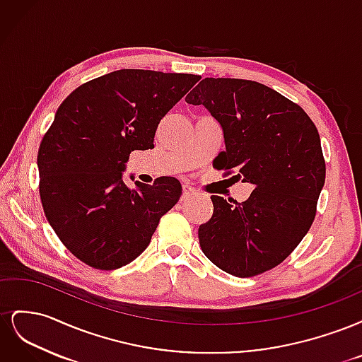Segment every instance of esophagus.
<instances>
[{"label": "esophagus", "mask_w": 362, "mask_h": 362, "mask_svg": "<svg viewBox=\"0 0 362 362\" xmlns=\"http://www.w3.org/2000/svg\"><path fill=\"white\" fill-rule=\"evenodd\" d=\"M194 193H196V190H194V187H193L192 184H189V182H184V184H182V196H181L182 201L192 198V196H193Z\"/></svg>", "instance_id": "1"}]
</instances>
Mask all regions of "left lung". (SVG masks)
Instances as JSON below:
<instances>
[{
	"label": "left lung",
	"mask_w": 362,
	"mask_h": 362,
	"mask_svg": "<svg viewBox=\"0 0 362 362\" xmlns=\"http://www.w3.org/2000/svg\"><path fill=\"white\" fill-rule=\"evenodd\" d=\"M185 101L223 128L217 169L254 184L245 202L211 196L213 216L198 231L202 252L238 278L276 267L314 222L326 177L319 131L300 105L257 81L205 78Z\"/></svg>",
	"instance_id": "obj_1"
}]
</instances>
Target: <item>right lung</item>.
<instances>
[{"label": "right lung", "instance_id": "1", "mask_svg": "<svg viewBox=\"0 0 362 362\" xmlns=\"http://www.w3.org/2000/svg\"><path fill=\"white\" fill-rule=\"evenodd\" d=\"M199 80L120 69L76 87L60 104L37 152L39 193L54 233L87 266L115 270L134 261L178 202L177 178L128 187L122 172L131 151L154 148L160 120Z\"/></svg>", "mask_w": 362, "mask_h": 362}]
</instances>
